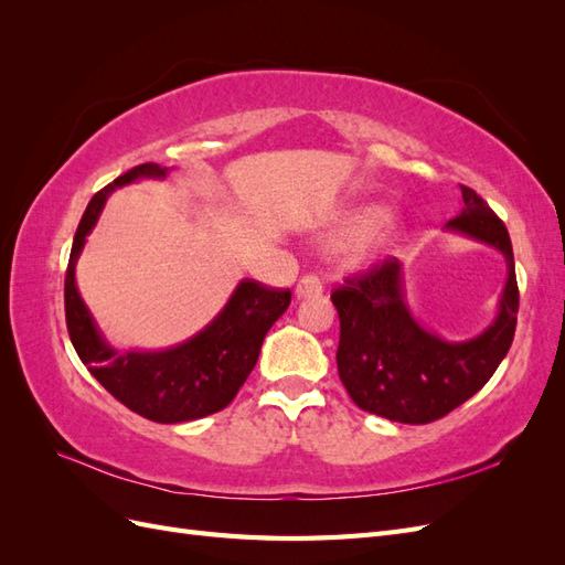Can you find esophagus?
I'll return each instance as SVG.
<instances>
[{"instance_id":"1","label":"esophagus","mask_w":565,"mask_h":565,"mask_svg":"<svg viewBox=\"0 0 565 565\" xmlns=\"http://www.w3.org/2000/svg\"><path fill=\"white\" fill-rule=\"evenodd\" d=\"M295 292H297L299 299H303V297H318V295H322V282L316 276H303L297 282Z\"/></svg>"}]
</instances>
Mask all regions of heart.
Masks as SVG:
<instances>
[{
	"label": "heart",
	"mask_w": 565,
	"mask_h": 565,
	"mask_svg": "<svg viewBox=\"0 0 565 565\" xmlns=\"http://www.w3.org/2000/svg\"><path fill=\"white\" fill-rule=\"evenodd\" d=\"M391 207L384 202H363L341 212L322 241L330 247H349L363 243V252H382L391 245L377 231L386 224Z\"/></svg>",
	"instance_id": "obj_1"
}]
</instances>
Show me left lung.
Returning a JSON list of instances; mask_svg holds the SVG:
<instances>
[{
    "mask_svg": "<svg viewBox=\"0 0 565 565\" xmlns=\"http://www.w3.org/2000/svg\"><path fill=\"white\" fill-rule=\"evenodd\" d=\"M465 207L446 231L498 249L507 262L500 309L488 328L465 341L426 330L405 301L403 264L386 259L332 292L339 313V380L365 413L403 424L446 417L469 401L500 367L514 341L519 285L507 226L467 185Z\"/></svg>",
    "mask_w": 565,
    "mask_h": 565,
    "instance_id": "left-lung-1",
    "label": "left lung"
}]
</instances>
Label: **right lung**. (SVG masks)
<instances>
[{
  "mask_svg": "<svg viewBox=\"0 0 565 565\" xmlns=\"http://www.w3.org/2000/svg\"><path fill=\"white\" fill-rule=\"evenodd\" d=\"M167 167L146 162L98 191L77 226L65 270V322L79 361L108 393L150 422H191L224 409L256 365L266 332L285 311L292 292L241 280L214 320L195 337L164 351H117L100 334L79 297L75 266L108 195L141 179H164Z\"/></svg>",
  "mask_w": 565,
  "mask_h": 565,
  "instance_id": "add662e5",
  "label": "right lung"
}]
</instances>
